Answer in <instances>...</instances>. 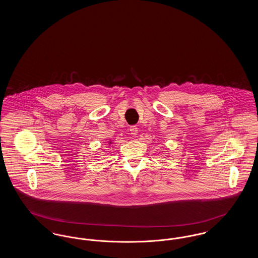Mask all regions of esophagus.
<instances>
[{
    "mask_svg": "<svg viewBox=\"0 0 258 258\" xmlns=\"http://www.w3.org/2000/svg\"><path fill=\"white\" fill-rule=\"evenodd\" d=\"M130 131H131V134L134 135V136H136V135H137V133H138V128H137V127H136L135 125H133V126H131Z\"/></svg>",
    "mask_w": 258,
    "mask_h": 258,
    "instance_id": "esophagus-1",
    "label": "esophagus"
}]
</instances>
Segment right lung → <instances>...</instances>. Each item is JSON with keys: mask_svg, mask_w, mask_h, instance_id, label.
<instances>
[{"mask_svg": "<svg viewBox=\"0 0 258 258\" xmlns=\"http://www.w3.org/2000/svg\"><path fill=\"white\" fill-rule=\"evenodd\" d=\"M109 144H112V141H109Z\"/></svg>", "mask_w": 258, "mask_h": 258, "instance_id": "add662e5", "label": "right lung"}]
</instances>
